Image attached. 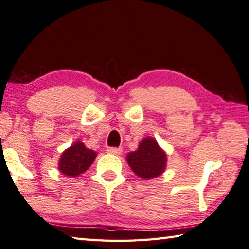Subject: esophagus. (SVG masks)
Returning <instances> with one entry per match:
<instances>
[{
  "label": "esophagus",
  "instance_id": "34e87169",
  "mask_svg": "<svg viewBox=\"0 0 249 249\" xmlns=\"http://www.w3.org/2000/svg\"><path fill=\"white\" fill-rule=\"evenodd\" d=\"M107 152L108 154H111V155H120L122 152V149L121 148H113V147H110L107 149Z\"/></svg>",
  "mask_w": 249,
  "mask_h": 249
}]
</instances>
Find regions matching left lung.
Listing matches in <instances>:
<instances>
[{
  "label": "left lung",
  "instance_id": "obj_1",
  "mask_svg": "<svg viewBox=\"0 0 249 249\" xmlns=\"http://www.w3.org/2000/svg\"><path fill=\"white\" fill-rule=\"evenodd\" d=\"M127 161L138 177L148 180L163 173L167 155L154 138L147 137L141 140L136 151L128 154Z\"/></svg>",
  "mask_w": 249,
  "mask_h": 249
}]
</instances>
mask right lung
I'll list each match as a JSON object with an SVG mask.
<instances>
[{"mask_svg": "<svg viewBox=\"0 0 249 249\" xmlns=\"http://www.w3.org/2000/svg\"><path fill=\"white\" fill-rule=\"evenodd\" d=\"M97 152L88 149L81 141H75L61 155L59 161V170L66 176L78 177L85 173L91 163L94 161Z\"/></svg>", "mask_w": 249, "mask_h": 249, "instance_id": "add662e5", "label": "right lung"}]
</instances>
